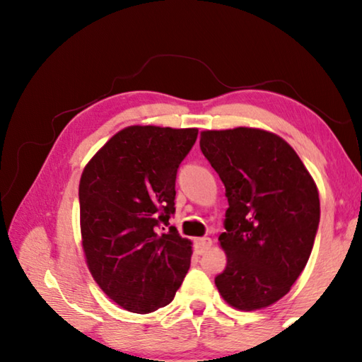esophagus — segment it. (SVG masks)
Here are the masks:
<instances>
[{
  "label": "esophagus",
  "instance_id": "34e87169",
  "mask_svg": "<svg viewBox=\"0 0 362 362\" xmlns=\"http://www.w3.org/2000/svg\"><path fill=\"white\" fill-rule=\"evenodd\" d=\"M211 246H212L211 238H196L194 240V250H196V254H199V255L206 254L207 250L211 249Z\"/></svg>",
  "mask_w": 362,
  "mask_h": 362
}]
</instances>
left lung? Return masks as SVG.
Listing matches in <instances>:
<instances>
[{"mask_svg": "<svg viewBox=\"0 0 362 362\" xmlns=\"http://www.w3.org/2000/svg\"><path fill=\"white\" fill-rule=\"evenodd\" d=\"M199 146L225 185L218 236L226 267L216 278L233 308L276 303L302 274L320 225V193L296 150L257 127L203 131Z\"/></svg>", "mask_w": 362, "mask_h": 362, "instance_id": "left-lung-1", "label": "left lung"}]
</instances>
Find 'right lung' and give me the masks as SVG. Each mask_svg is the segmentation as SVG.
<instances>
[{
	"label": "right lung",
	"instance_id": "1",
	"mask_svg": "<svg viewBox=\"0 0 362 362\" xmlns=\"http://www.w3.org/2000/svg\"><path fill=\"white\" fill-rule=\"evenodd\" d=\"M196 127L127 126L90 158L79 180L86 263L108 298L146 315L173 302L189 268L192 241L169 225L175 175ZM164 230V228H163Z\"/></svg>",
	"mask_w": 362,
	"mask_h": 362
}]
</instances>
